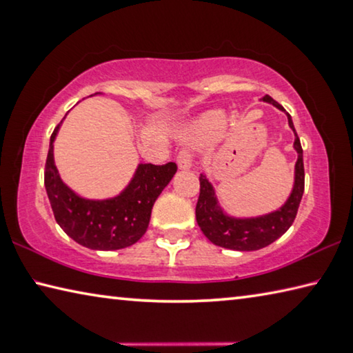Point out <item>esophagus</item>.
<instances>
[{
	"label": "esophagus",
	"instance_id": "obj_1",
	"mask_svg": "<svg viewBox=\"0 0 353 353\" xmlns=\"http://www.w3.org/2000/svg\"><path fill=\"white\" fill-rule=\"evenodd\" d=\"M177 166L181 170H190V166H192V154L188 150L183 149L177 154Z\"/></svg>",
	"mask_w": 353,
	"mask_h": 353
}]
</instances>
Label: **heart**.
<instances>
[{"label": "heart", "mask_w": 353, "mask_h": 353, "mask_svg": "<svg viewBox=\"0 0 353 353\" xmlns=\"http://www.w3.org/2000/svg\"><path fill=\"white\" fill-rule=\"evenodd\" d=\"M225 114L220 113V111H212V113L207 114L203 121H201L199 128H198V137L203 139H212L220 135V132L225 127Z\"/></svg>", "instance_id": "heart-1"}]
</instances>
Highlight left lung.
Here are the masks:
<instances>
[{
	"label": "left lung",
	"mask_w": 353,
	"mask_h": 353,
	"mask_svg": "<svg viewBox=\"0 0 353 353\" xmlns=\"http://www.w3.org/2000/svg\"><path fill=\"white\" fill-rule=\"evenodd\" d=\"M264 102L275 105L276 108H284L270 96L262 97ZM289 125L295 133L294 148L299 159L295 163V182L292 193L281 209L272 214L257 218H231L225 215L218 207L215 192L205 176H199V198L196 203V221L204 236L218 247L237 251L261 250L275 242L283 236L297 216L299 205L305 190V168H303V149L300 138L295 132L294 122L288 113Z\"/></svg>",
	"instance_id": "left-lung-1"
}]
</instances>
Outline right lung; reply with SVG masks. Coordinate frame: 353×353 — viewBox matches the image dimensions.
<instances>
[{
	"label": "right lung",
	"instance_id": "1",
	"mask_svg": "<svg viewBox=\"0 0 353 353\" xmlns=\"http://www.w3.org/2000/svg\"><path fill=\"white\" fill-rule=\"evenodd\" d=\"M61 122L50 138L43 172L56 223L77 243L91 250H121L137 243L149 226L155 199L176 174L177 165H139L119 196L105 201L80 198L65 187L54 166L53 141Z\"/></svg>",
	"mask_w": 353,
	"mask_h": 353
}]
</instances>
